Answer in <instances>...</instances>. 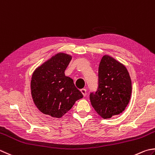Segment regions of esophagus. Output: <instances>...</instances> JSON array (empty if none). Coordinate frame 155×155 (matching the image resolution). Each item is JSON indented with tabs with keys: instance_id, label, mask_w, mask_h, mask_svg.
I'll return each mask as SVG.
<instances>
[{
	"instance_id": "1",
	"label": "esophagus",
	"mask_w": 155,
	"mask_h": 155,
	"mask_svg": "<svg viewBox=\"0 0 155 155\" xmlns=\"http://www.w3.org/2000/svg\"><path fill=\"white\" fill-rule=\"evenodd\" d=\"M81 91L82 93H83V95H84V97L86 96V95H87V91H86L85 89H81Z\"/></svg>"
}]
</instances>
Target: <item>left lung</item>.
<instances>
[{"instance_id":"8db88e82","label":"left lung","mask_w":155,"mask_h":155,"mask_svg":"<svg viewBox=\"0 0 155 155\" xmlns=\"http://www.w3.org/2000/svg\"><path fill=\"white\" fill-rule=\"evenodd\" d=\"M131 93V78L126 68L111 56H103L99 66L97 89L89 95L97 113L104 119L122 113Z\"/></svg>"}]
</instances>
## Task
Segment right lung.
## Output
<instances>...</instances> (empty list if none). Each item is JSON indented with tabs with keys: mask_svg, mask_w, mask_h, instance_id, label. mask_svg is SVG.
<instances>
[{
	"mask_svg": "<svg viewBox=\"0 0 155 155\" xmlns=\"http://www.w3.org/2000/svg\"><path fill=\"white\" fill-rule=\"evenodd\" d=\"M72 57L59 53L44 62L33 72L31 95L36 107L42 113L61 117L76 101L83 97L73 80L64 74Z\"/></svg>",
	"mask_w": 155,
	"mask_h": 155,
	"instance_id": "right-lung-1",
	"label": "right lung"
}]
</instances>
